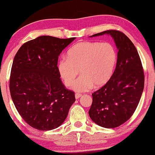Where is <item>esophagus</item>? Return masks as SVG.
Masks as SVG:
<instances>
[{
    "instance_id": "1",
    "label": "esophagus",
    "mask_w": 155,
    "mask_h": 155,
    "mask_svg": "<svg viewBox=\"0 0 155 155\" xmlns=\"http://www.w3.org/2000/svg\"><path fill=\"white\" fill-rule=\"evenodd\" d=\"M75 96V99H79L80 97L82 96V94H79V93H76Z\"/></svg>"
}]
</instances>
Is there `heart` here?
I'll list each match as a JSON object with an SVG mask.
<instances>
[{"instance_id":"obj_1","label":"heart","mask_w":155,"mask_h":155,"mask_svg":"<svg viewBox=\"0 0 155 155\" xmlns=\"http://www.w3.org/2000/svg\"><path fill=\"white\" fill-rule=\"evenodd\" d=\"M117 54L108 42L82 41L68 51L67 58L59 61L58 70L65 85L73 84L78 71L81 76L73 84L76 92H87L93 87L99 88L111 79Z\"/></svg>"}]
</instances>
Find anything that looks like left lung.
Instances as JSON below:
<instances>
[{"instance_id": "left-lung-1", "label": "left lung", "mask_w": 155, "mask_h": 155, "mask_svg": "<svg viewBox=\"0 0 155 155\" xmlns=\"http://www.w3.org/2000/svg\"><path fill=\"white\" fill-rule=\"evenodd\" d=\"M110 35L117 46V62L111 79L92 93L89 115L93 121L107 128L118 127L134 113L144 89L145 75L138 52L130 39L114 29L91 37Z\"/></svg>"}]
</instances>
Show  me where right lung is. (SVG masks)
I'll list each match as a JSON object with an SVG mask.
<instances>
[{"instance_id":"1","label":"right lung","mask_w":155,"mask_h":155,"mask_svg":"<svg viewBox=\"0 0 155 155\" xmlns=\"http://www.w3.org/2000/svg\"><path fill=\"white\" fill-rule=\"evenodd\" d=\"M41 36L25 42L12 62L10 92L17 111L39 130L60 126L75 102V92L60 79L58 56L75 39Z\"/></svg>"}]
</instances>
